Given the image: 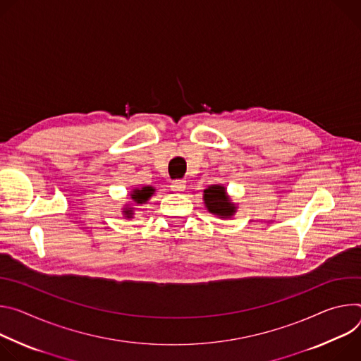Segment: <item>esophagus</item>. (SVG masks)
<instances>
[{"label": "esophagus", "mask_w": 361, "mask_h": 361, "mask_svg": "<svg viewBox=\"0 0 361 361\" xmlns=\"http://www.w3.org/2000/svg\"><path fill=\"white\" fill-rule=\"evenodd\" d=\"M171 188H172V190H175V192H182V190L186 189V180H183V179H176V180L172 182Z\"/></svg>", "instance_id": "34e87169"}]
</instances>
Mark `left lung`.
<instances>
[{
    "label": "left lung",
    "instance_id": "8db88e82",
    "mask_svg": "<svg viewBox=\"0 0 361 361\" xmlns=\"http://www.w3.org/2000/svg\"><path fill=\"white\" fill-rule=\"evenodd\" d=\"M204 204L209 214L218 218H232L236 214V204L232 202L231 196L224 185H211L204 189Z\"/></svg>",
    "mask_w": 361,
    "mask_h": 361
}]
</instances>
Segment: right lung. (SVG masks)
<instances>
[{"label":"right lung","mask_w":361,"mask_h":361,"mask_svg":"<svg viewBox=\"0 0 361 361\" xmlns=\"http://www.w3.org/2000/svg\"><path fill=\"white\" fill-rule=\"evenodd\" d=\"M154 190L156 189L153 186H150V185H145L142 188H135L130 192V197L133 199V202H136L137 205H142V204H146L149 201V199L153 196ZM122 212H123L125 218L132 219L133 215H135V208H132V205H125Z\"/></svg>","instance_id":"add662e5"}]
</instances>
